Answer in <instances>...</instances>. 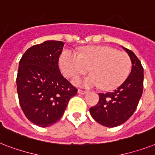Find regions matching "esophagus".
<instances>
[{
    "mask_svg": "<svg viewBox=\"0 0 155 155\" xmlns=\"http://www.w3.org/2000/svg\"><path fill=\"white\" fill-rule=\"evenodd\" d=\"M78 93H79V94H80V95H85V94L87 93V91H86L81 90V89H79V90H78Z\"/></svg>",
    "mask_w": 155,
    "mask_h": 155,
    "instance_id": "1",
    "label": "esophagus"
}]
</instances>
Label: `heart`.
I'll list each match as a JSON object with an SVG mask.
<instances>
[{
	"label": "heart",
	"instance_id": "1",
	"mask_svg": "<svg viewBox=\"0 0 155 155\" xmlns=\"http://www.w3.org/2000/svg\"><path fill=\"white\" fill-rule=\"evenodd\" d=\"M59 66L66 76H75L90 71L91 74L72 80L83 87L101 86L104 90H113L120 86L130 72L131 60L127 54L107 46L87 47L80 54L65 49L60 54Z\"/></svg>",
	"mask_w": 155,
	"mask_h": 155
}]
</instances>
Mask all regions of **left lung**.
<instances>
[{"label":"left lung","instance_id":"left-lung-1","mask_svg":"<svg viewBox=\"0 0 155 155\" xmlns=\"http://www.w3.org/2000/svg\"><path fill=\"white\" fill-rule=\"evenodd\" d=\"M127 51L131 60L130 73L123 84L112 92L99 93L97 105L90 108L91 115L99 124L114 127L127 122L136 110L143 94V68L132 51Z\"/></svg>","mask_w":155,"mask_h":155}]
</instances>
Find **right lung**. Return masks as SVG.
<instances>
[{
	"instance_id": "1",
	"label": "right lung",
	"mask_w": 155,
	"mask_h": 155,
	"mask_svg": "<svg viewBox=\"0 0 155 155\" xmlns=\"http://www.w3.org/2000/svg\"><path fill=\"white\" fill-rule=\"evenodd\" d=\"M64 45L56 41L34 45L19 63L16 87L20 105L27 119L41 127L60 120L70 99L77 93L59 68Z\"/></svg>"
}]
</instances>
